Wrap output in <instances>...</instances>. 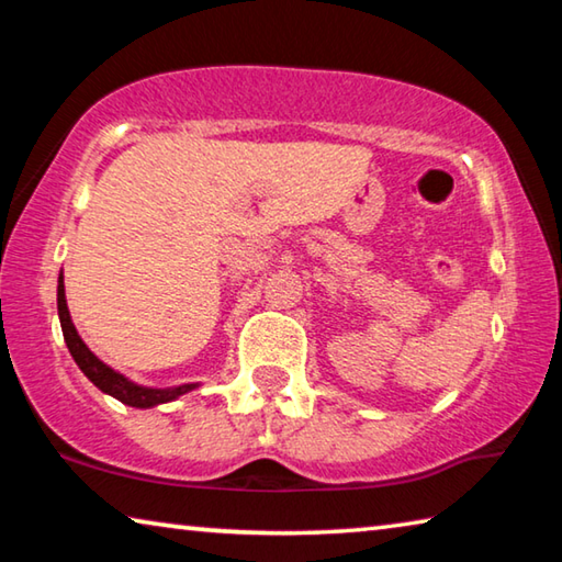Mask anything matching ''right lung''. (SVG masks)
<instances>
[{
  "label": "right lung",
  "mask_w": 562,
  "mask_h": 562,
  "mask_svg": "<svg viewBox=\"0 0 562 562\" xmlns=\"http://www.w3.org/2000/svg\"><path fill=\"white\" fill-rule=\"evenodd\" d=\"M56 310H59L64 341L71 351L76 367L81 369L83 376H87L93 386H99L103 394L119 398L121 404L136 406V408H154V406H160V404L176 402L178 396H183V394L193 392V389L201 386L198 382L178 384V386H146V384L133 382V379H128L126 374L116 372V369L109 367L106 361H101L87 347V341L79 337V331H76V327H74L71 315H69V304H66L64 270L59 272V288H56Z\"/></svg>",
  "instance_id": "right-lung-1"
}]
</instances>
